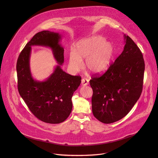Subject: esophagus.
<instances>
[{"mask_svg": "<svg viewBox=\"0 0 158 158\" xmlns=\"http://www.w3.org/2000/svg\"><path fill=\"white\" fill-rule=\"evenodd\" d=\"M89 84V80L87 78H83L81 80V85L83 86H87Z\"/></svg>", "mask_w": 158, "mask_h": 158, "instance_id": "1", "label": "esophagus"}]
</instances>
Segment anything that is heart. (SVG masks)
<instances>
[{
    "mask_svg": "<svg viewBox=\"0 0 158 158\" xmlns=\"http://www.w3.org/2000/svg\"><path fill=\"white\" fill-rule=\"evenodd\" d=\"M101 36L94 35L80 40L69 54V68L77 72L85 68L93 73H101L110 68L113 55L114 47Z\"/></svg>",
    "mask_w": 158,
    "mask_h": 158,
    "instance_id": "1",
    "label": "heart"
}]
</instances>
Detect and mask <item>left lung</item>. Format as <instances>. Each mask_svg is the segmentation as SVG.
Returning <instances> with one entry per match:
<instances>
[{
	"instance_id": "1",
	"label": "left lung",
	"mask_w": 158,
	"mask_h": 158,
	"mask_svg": "<svg viewBox=\"0 0 158 158\" xmlns=\"http://www.w3.org/2000/svg\"><path fill=\"white\" fill-rule=\"evenodd\" d=\"M122 53L107 71L89 81L93 90L92 110L94 117L104 123L123 118L139 98L143 88L145 63L135 42L124 35Z\"/></svg>"
}]
</instances>
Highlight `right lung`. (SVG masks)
<instances>
[{"label": "right lung", "mask_w": 158, "mask_h": 158, "mask_svg": "<svg viewBox=\"0 0 158 158\" xmlns=\"http://www.w3.org/2000/svg\"><path fill=\"white\" fill-rule=\"evenodd\" d=\"M61 35L44 30L36 33L25 45L17 61L18 88L30 111L40 120L52 124L64 122L72 110V97L81 83V77L63 71L64 48L60 44ZM50 48L59 64L44 81L32 77L29 68L31 46Z\"/></svg>", "instance_id": "1"}]
</instances>
